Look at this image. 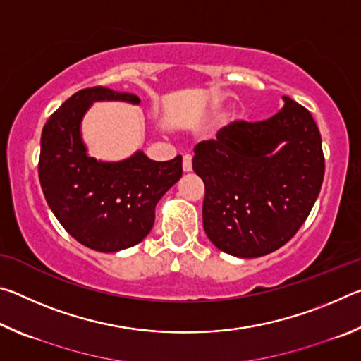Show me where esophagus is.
<instances>
[{
    "instance_id": "esophagus-1",
    "label": "esophagus",
    "mask_w": 361,
    "mask_h": 361,
    "mask_svg": "<svg viewBox=\"0 0 361 361\" xmlns=\"http://www.w3.org/2000/svg\"><path fill=\"white\" fill-rule=\"evenodd\" d=\"M183 170H185L186 173L191 172V170H192V157H191V154L183 156Z\"/></svg>"
}]
</instances>
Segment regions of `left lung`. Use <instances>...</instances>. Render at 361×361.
I'll use <instances>...</instances> for the list:
<instances>
[{"mask_svg":"<svg viewBox=\"0 0 361 361\" xmlns=\"http://www.w3.org/2000/svg\"><path fill=\"white\" fill-rule=\"evenodd\" d=\"M283 103L271 119L232 122L194 148L192 169L205 185V234L237 258L285 245L319 197L325 175L319 127L290 97Z\"/></svg>","mask_w":361,"mask_h":361,"instance_id":"left-lung-1","label":"left lung"}]
</instances>
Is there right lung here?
<instances>
[{"label":"right lung","mask_w":361,"mask_h":361,"mask_svg":"<svg viewBox=\"0 0 361 361\" xmlns=\"http://www.w3.org/2000/svg\"><path fill=\"white\" fill-rule=\"evenodd\" d=\"M95 102L138 105L140 99L106 87L71 95L42 127L38 173L49 209L65 231L85 247L116 253L149 234L157 202L181 178L183 157L156 162L140 149L116 162L92 157L81 124Z\"/></svg>","instance_id":"1"}]
</instances>
